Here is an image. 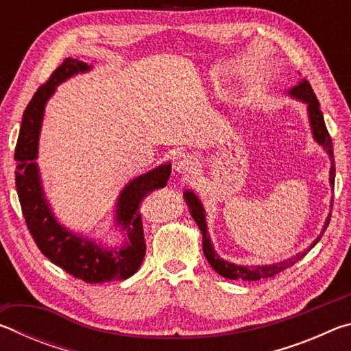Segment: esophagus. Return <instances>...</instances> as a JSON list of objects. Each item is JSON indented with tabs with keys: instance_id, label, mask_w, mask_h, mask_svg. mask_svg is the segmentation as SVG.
Wrapping results in <instances>:
<instances>
[{
	"instance_id": "34e87169",
	"label": "esophagus",
	"mask_w": 351,
	"mask_h": 351,
	"mask_svg": "<svg viewBox=\"0 0 351 351\" xmlns=\"http://www.w3.org/2000/svg\"><path fill=\"white\" fill-rule=\"evenodd\" d=\"M197 164H198L197 158L192 156V154L180 153L173 161V169H175V171H178V173L190 175L197 170Z\"/></svg>"
}]
</instances>
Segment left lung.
<instances>
[{
  "label": "left lung",
  "instance_id": "left-lung-1",
  "mask_svg": "<svg viewBox=\"0 0 351 351\" xmlns=\"http://www.w3.org/2000/svg\"><path fill=\"white\" fill-rule=\"evenodd\" d=\"M289 96L295 97L297 100H302V102H305L308 105V116H310V125H311V132H313L314 139H316L319 144L325 148V152L328 153V156H330V161H331L330 186L335 189L336 169H335V154H332V142H331L328 130H326V125H325L324 114H322V111H320L319 100L316 97V94H314V91H313L310 82H308L306 79H302L299 82V85L291 88ZM184 199H186V203H187L189 209H190V215H192V218L195 219V221H197L201 234H203V251H204L207 261H209L212 268L215 269L219 276H223L226 278H230V280H239V278H241V280H251V282L252 280H260V278L274 277L276 274H278V272H282L283 269H287V268H289V266H293L300 258H304L306 252L310 251L311 247L316 246V243L320 239H322V235L325 232V229L328 228L330 218H331V213H330L328 218H326L325 226H324V229H322V232H320V235L313 241V245L308 247L306 251L297 254L295 257L280 261V263H274V265L239 266V265L229 263V261L219 258L217 255L215 249H213V246H212V241L209 239V234H207L206 213H204L203 206H201L197 195H195L193 192H190V190H186V192H184ZM331 207H332V204H331Z\"/></svg>",
  "mask_w": 351,
  "mask_h": 351
}]
</instances>
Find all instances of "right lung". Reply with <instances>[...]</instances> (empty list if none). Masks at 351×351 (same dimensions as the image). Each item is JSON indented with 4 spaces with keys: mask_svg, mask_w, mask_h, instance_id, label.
I'll return each mask as SVG.
<instances>
[{
    "mask_svg": "<svg viewBox=\"0 0 351 351\" xmlns=\"http://www.w3.org/2000/svg\"><path fill=\"white\" fill-rule=\"evenodd\" d=\"M90 69L91 66L86 63L66 58L51 74L49 80L34 94L23 112V122L15 147V186L26 226L41 254L75 278L86 283H102L125 280L139 269L145 257V239L139 206L154 189L167 186L171 167L169 162L159 165L148 173L134 178L121 192L116 204V221L127 232V241L121 249H104L94 241L69 232L60 223H57L45 199L38 167L35 162L41 121L47 99L54 94L58 83Z\"/></svg>",
    "mask_w": 351,
    "mask_h": 351,
    "instance_id": "obj_1",
    "label": "right lung"
}]
</instances>
